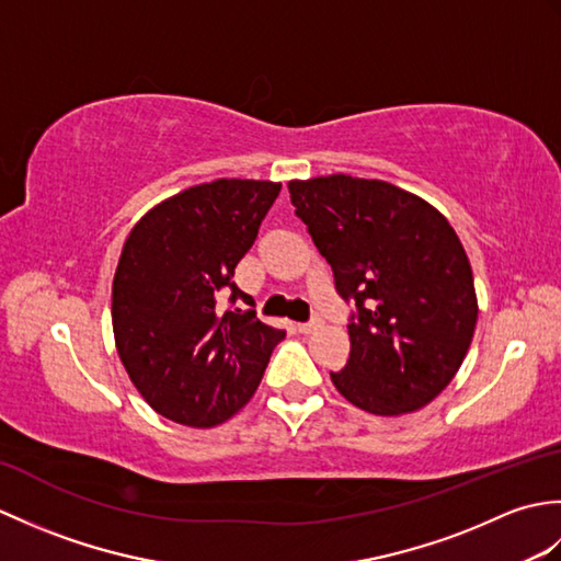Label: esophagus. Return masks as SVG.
Listing matches in <instances>:
<instances>
[{
  "mask_svg": "<svg viewBox=\"0 0 561 561\" xmlns=\"http://www.w3.org/2000/svg\"><path fill=\"white\" fill-rule=\"evenodd\" d=\"M318 328H323V318H318V316L306 320V323H299V332H304V335H308V332H316Z\"/></svg>",
  "mask_w": 561,
  "mask_h": 561,
  "instance_id": "esophagus-1",
  "label": "esophagus"
}]
</instances>
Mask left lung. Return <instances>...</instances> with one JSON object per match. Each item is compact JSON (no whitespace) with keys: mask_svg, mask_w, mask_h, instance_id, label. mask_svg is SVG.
<instances>
[{"mask_svg":"<svg viewBox=\"0 0 561 561\" xmlns=\"http://www.w3.org/2000/svg\"><path fill=\"white\" fill-rule=\"evenodd\" d=\"M347 304L350 359L330 378L359 410L396 416L444 390L468 354L478 296L444 214L412 193L352 175L289 183Z\"/></svg>","mask_w":561,"mask_h":561,"instance_id":"1","label":"left lung"}]
</instances>
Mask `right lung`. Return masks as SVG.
<instances>
[{
	"label": "right lung",
	"mask_w": 561,
	"mask_h": 561,
	"mask_svg": "<svg viewBox=\"0 0 561 561\" xmlns=\"http://www.w3.org/2000/svg\"><path fill=\"white\" fill-rule=\"evenodd\" d=\"M279 190L219 178L161 202L127 236L113 279L115 344L135 388L165 420L197 428L229 420L284 340L233 282ZM236 300L251 308L236 309Z\"/></svg>",
	"instance_id": "obj_1"
}]
</instances>
